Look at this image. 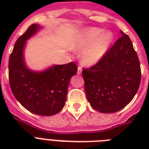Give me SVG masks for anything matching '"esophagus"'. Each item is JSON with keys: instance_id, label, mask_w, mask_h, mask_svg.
<instances>
[{"instance_id": "34e87169", "label": "esophagus", "mask_w": 149, "mask_h": 149, "mask_svg": "<svg viewBox=\"0 0 149 149\" xmlns=\"http://www.w3.org/2000/svg\"><path fill=\"white\" fill-rule=\"evenodd\" d=\"M81 73H82V68L80 67V66H79L78 69H77V74L80 75Z\"/></svg>"}]
</instances>
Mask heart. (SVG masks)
I'll return each instance as SVG.
<instances>
[{"label":"heart","instance_id":"1","mask_svg":"<svg viewBox=\"0 0 149 149\" xmlns=\"http://www.w3.org/2000/svg\"><path fill=\"white\" fill-rule=\"evenodd\" d=\"M113 34L99 28H86L72 38L70 47L75 51H81L80 59L85 65H95L109 51L113 42Z\"/></svg>","mask_w":149,"mask_h":149}]
</instances>
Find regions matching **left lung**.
<instances>
[{
    "instance_id": "left-lung-1",
    "label": "left lung",
    "mask_w": 149,
    "mask_h": 149,
    "mask_svg": "<svg viewBox=\"0 0 149 149\" xmlns=\"http://www.w3.org/2000/svg\"><path fill=\"white\" fill-rule=\"evenodd\" d=\"M120 33L122 36L104 58L82 72L89 103L104 113H114L127 106L141 83L138 55L129 37L122 31Z\"/></svg>"
}]
</instances>
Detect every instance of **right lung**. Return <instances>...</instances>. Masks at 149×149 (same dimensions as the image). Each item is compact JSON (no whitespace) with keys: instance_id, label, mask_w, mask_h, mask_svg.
Here are the masks:
<instances>
[{"instance_id":"obj_1","label":"right lung","mask_w":149,"mask_h":149,"mask_svg":"<svg viewBox=\"0 0 149 149\" xmlns=\"http://www.w3.org/2000/svg\"><path fill=\"white\" fill-rule=\"evenodd\" d=\"M42 29L40 24H31L17 38L9 58V82L15 97L24 108L35 114L52 116L65 106L68 86L71 77L77 74V66L69 63L42 71L28 67L24 59L27 41Z\"/></svg>"}]
</instances>
